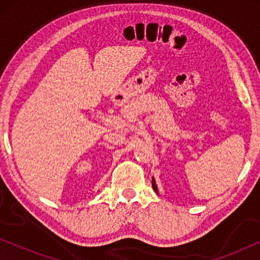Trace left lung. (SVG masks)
<instances>
[{"instance_id":"1","label":"left lung","mask_w":260,"mask_h":260,"mask_svg":"<svg viewBox=\"0 0 260 260\" xmlns=\"http://www.w3.org/2000/svg\"><path fill=\"white\" fill-rule=\"evenodd\" d=\"M152 188H154V190L157 193V187H156V183H155V180L152 179Z\"/></svg>"}]
</instances>
